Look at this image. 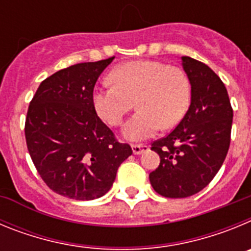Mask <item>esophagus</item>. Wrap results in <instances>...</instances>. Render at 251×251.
Segmentation results:
<instances>
[{"instance_id":"obj_1","label":"esophagus","mask_w":251,"mask_h":251,"mask_svg":"<svg viewBox=\"0 0 251 251\" xmlns=\"http://www.w3.org/2000/svg\"><path fill=\"white\" fill-rule=\"evenodd\" d=\"M132 150L134 154H141V153L145 152L146 150H148V146L146 145H133Z\"/></svg>"}]
</instances>
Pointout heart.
I'll use <instances>...</instances> for the list:
<instances>
[{"label":"heart","instance_id":"obj_1","mask_svg":"<svg viewBox=\"0 0 251 251\" xmlns=\"http://www.w3.org/2000/svg\"><path fill=\"white\" fill-rule=\"evenodd\" d=\"M112 85L97 88L93 105L109 126H121L136 100L138 112L123 129L129 141H143L159 128L181 122L191 100V84L182 69L153 60H136L115 68Z\"/></svg>","mask_w":251,"mask_h":251}]
</instances>
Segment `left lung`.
<instances>
[{
  "label": "left lung",
  "mask_w": 251,
  "mask_h": 251,
  "mask_svg": "<svg viewBox=\"0 0 251 251\" xmlns=\"http://www.w3.org/2000/svg\"><path fill=\"white\" fill-rule=\"evenodd\" d=\"M191 84V104L176 128L151 150L159 166L150 174L157 194L183 199L200 192L223 166L230 147L232 108L221 79L206 64L182 56Z\"/></svg>",
  "instance_id": "8db88e82"
}]
</instances>
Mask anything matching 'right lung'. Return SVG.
Wrapping results in <instances>:
<instances>
[{
    "instance_id": "1",
    "label": "right lung",
    "mask_w": 251,
    "mask_h": 251,
    "mask_svg": "<svg viewBox=\"0 0 251 251\" xmlns=\"http://www.w3.org/2000/svg\"><path fill=\"white\" fill-rule=\"evenodd\" d=\"M113 59L59 70L40 84L28 105L25 137L31 159L52 191L73 200L105 195L132 154L93 105L95 83Z\"/></svg>"
}]
</instances>
